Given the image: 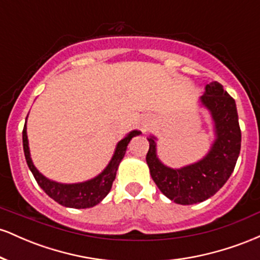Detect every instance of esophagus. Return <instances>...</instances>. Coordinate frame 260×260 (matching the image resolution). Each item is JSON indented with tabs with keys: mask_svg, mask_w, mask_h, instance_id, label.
I'll return each instance as SVG.
<instances>
[{
	"mask_svg": "<svg viewBox=\"0 0 260 260\" xmlns=\"http://www.w3.org/2000/svg\"><path fill=\"white\" fill-rule=\"evenodd\" d=\"M149 126H150V121H143L142 122V131L143 132H145V131L148 129Z\"/></svg>",
	"mask_w": 260,
	"mask_h": 260,
	"instance_id": "1",
	"label": "esophagus"
}]
</instances>
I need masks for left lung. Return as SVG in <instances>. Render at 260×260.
<instances>
[{
	"label": "left lung",
	"mask_w": 260,
	"mask_h": 260,
	"mask_svg": "<svg viewBox=\"0 0 260 260\" xmlns=\"http://www.w3.org/2000/svg\"><path fill=\"white\" fill-rule=\"evenodd\" d=\"M199 103L210 113L215 133V140L203 159L171 169L157 157L156 138H148L147 164L151 178L164 196L182 205L204 202L215 194L234 172L241 150L237 107L223 86L217 82L207 84Z\"/></svg>",
	"instance_id": "1"
}]
</instances>
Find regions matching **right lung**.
Listing matches in <instances>:
<instances>
[{
  "instance_id": "right-lung-1",
  "label": "right lung",
  "mask_w": 260,
  "mask_h": 260,
  "mask_svg": "<svg viewBox=\"0 0 260 260\" xmlns=\"http://www.w3.org/2000/svg\"><path fill=\"white\" fill-rule=\"evenodd\" d=\"M28 118V117H26ZM140 131H132L117 143L111 160L107 166L101 171L99 175L95 176L91 180L79 182V183H59V182L49 180L47 177L39 172L35 168L30 157V150H29L28 136H26V121L23 128V149L26 164L30 169L31 174L37 180L38 184L44 189L50 198L57 202L58 204L67 208L74 209H86L92 208L103 201L111 190L112 182L115 181L116 172H117L118 165L126 154L127 145L133 137L139 136Z\"/></svg>"
}]
</instances>
